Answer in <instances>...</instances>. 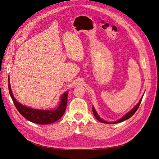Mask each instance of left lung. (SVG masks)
<instances>
[{"mask_svg":"<svg viewBox=\"0 0 159 159\" xmlns=\"http://www.w3.org/2000/svg\"><path fill=\"white\" fill-rule=\"evenodd\" d=\"M142 99H143V97L141 98V99H140V101H139V102L135 105V106H134L131 111H130L129 112H128L127 114L125 115L122 118H121L120 119L117 120V121H115V122H113V123H109V122H107V121H104L103 119H102V118H100V117L99 116L98 114L97 113V112H96V111H95V108H94L93 107H92V111H93V115H94L96 119H97L98 120V121H100V122L103 123H107V124H111V123L115 124V123H121V122H122V121H125V120L129 119L130 117H131L132 116V115H134V113H135V112L137 111V110L138 109V108H139V105H140V104H141Z\"/></svg>","mask_w":159,"mask_h":159,"instance_id":"1","label":"left lung"}]
</instances>
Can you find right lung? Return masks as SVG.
<instances>
[{"label": "right lung", "instance_id": "1", "mask_svg": "<svg viewBox=\"0 0 159 159\" xmlns=\"http://www.w3.org/2000/svg\"><path fill=\"white\" fill-rule=\"evenodd\" d=\"M8 90L14 104L18 111V112L25 119L32 123L40 125H47L54 123L62 117V115H64L66 111L67 102H68V92H65L61 95L60 103L58 107L56 109L40 110L25 106V105L17 102L12 94L9 78Z\"/></svg>", "mask_w": 159, "mask_h": 159}]
</instances>
